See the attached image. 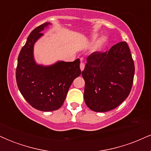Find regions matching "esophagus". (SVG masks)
<instances>
[{"label": "esophagus", "mask_w": 151, "mask_h": 151, "mask_svg": "<svg viewBox=\"0 0 151 151\" xmlns=\"http://www.w3.org/2000/svg\"><path fill=\"white\" fill-rule=\"evenodd\" d=\"M81 61H82V60H81ZM84 67H85V65H84V62H81V63H80V70H81V71H83V70H84Z\"/></svg>", "instance_id": "esophagus-1"}]
</instances>
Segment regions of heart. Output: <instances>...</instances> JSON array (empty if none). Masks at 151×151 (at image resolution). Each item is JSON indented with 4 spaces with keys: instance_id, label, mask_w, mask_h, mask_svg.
Wrapping results in <instances>:
<instances>
[{
    "instance_id": "b5f03b06",
    "label": "heart",
    "mask_w": 151,
    "mask_h": 151,
    "mask_svg": "<svg viewBox=\"0 0 151 151\" xmlns=\"http://www.w3.org/2000/svg\"><path fill=\"white\" fill-rule=\"evenodd\" d=\"M96 37H97V35H93L92 36L93 40H95ZM106 40L107 39L105 36H101V37H99L97 40H96V45H95V48H96V49H98V48L101 47H102L105 44L106 42Z\"/></svg>"
}]
</instances>
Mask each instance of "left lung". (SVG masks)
<instances>
[{
  "instance_id": "8db88e82",
  "label": "left lung",
  "mask_w": 151,
  "mask_h": 151,
  "mask_svg": "<svg viewBox=\"0 0 151 151\" xmlns=\"http://www.w3.org/2000/svg\"><path fill=\"white\" fill-rule=\"evenodd\" d=\"M134 72V62L126 42L117 43L108 52L91 54L81 72L86 106L96 112L116 108L129 95Z\"/></svg>"
}]
</instances>
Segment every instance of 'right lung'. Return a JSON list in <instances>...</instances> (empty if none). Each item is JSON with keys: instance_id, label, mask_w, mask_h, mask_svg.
Segmentation results:
<instances>
[{"instance_id": "1", "label": "right lung", "mask_w": 151, "mask_h": 151, "mask_svg": "<svg viewBox=\"0 0 151 151\" xmlns=\"http://www.w3.org/2000/svg\"><path fill=\"white\" fill-rule=\"evenodd\" d=\"M50 25L45 22L27 37L18 58L16 81L20 93L35 109L42 111L58 110L63 104L72 81L81 74L80 60L59 61L50 66L37 65L33 56L34 45Z\"/></svg>"}]
</instances>
